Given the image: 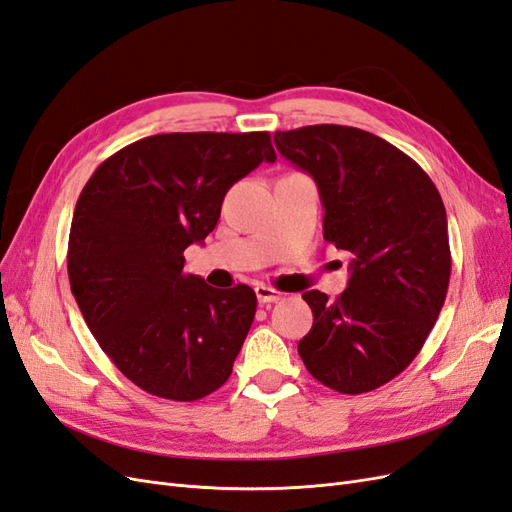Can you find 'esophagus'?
Masks as SVG:
<instances>
[{"instance_id": "esophagus-1", "label": "esophagus", "mask_w": 512, "mask_h": 512, "mask_svg": "<svg viewBox=\"0 0 512 512\" xmlns=\"http://www.w3.org/2000/svg\"><path fill=\"white\" fill-rule=\"evenodd\" d=\"M254 290H256V299H258V303H260V305H265V303H275V301H280V299H282V292H277L275 288L265 286V284H258Z\"/></svg>"}]
</instances>
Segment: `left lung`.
<instances>
[{
  "label": "left lung",
  "mask_w": 512,
  "mask_h": 512,
  "mask_svg": "<svg viewBox=\"0 0 512 512\" xmlns=\"http://www.w3.org/2000/svg\"><path fill=\"white\" fill-rule=\"evenodd\" d=\"M275 147L316 181L324 241L352 254L335 301L303 292L314 324L301 359L337 393L374 391L414 361L446 299L451 247L440 192L404 151L359 128L275 132Z\"/></svg>",
  "instance_id": "obj_1"
}]
</instances>
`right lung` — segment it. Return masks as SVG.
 Wrapping results in <instances>:
<instances>
[{
    "mask_svg": "<svg viewBox=\"0 0 512 512\" xmlns=\"http://www.w3.org/2000/svg\"><path fill=\"white\" fill-rule=\"evenodd\" d=\"M269 132H173L104 160L76 200L70 288L89 331L138 389L196 401L228 380L256 314V292L185 273L226 192L275 162Z\"/></svg>",
    "mask_w": 512,
    "mask_h": 512,
    "instance_id": "add662e5",
    "label": "right lung"
}]
</instances>
